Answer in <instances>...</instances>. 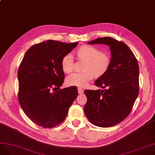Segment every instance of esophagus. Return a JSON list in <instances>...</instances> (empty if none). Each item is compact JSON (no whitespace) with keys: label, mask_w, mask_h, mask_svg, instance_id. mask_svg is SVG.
I'll return each mask as SVG.
<instances>
[{"label":"esophagus","mask_w":155,"mask_h":155,"mask_svg":"<svg viewBox=\"0 0 155 155\" xmlns=\"http://www.w3.org/2000/svg\"><path fill=\"white\" fill-rule=\"evenodd\" d=\"M78 92L79 94H82L84 93V90L82 89V88L78 87Z\"/></svg>","instance_id":"34e87169"}]
</instances>
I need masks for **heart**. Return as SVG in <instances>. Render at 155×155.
<instances>
[{
  "mask_svg": "<svg viewBox=\"0 0 155 155\" xmlns=\"http://www.w3.org/2000/svg\"><path fill=\"white\" fill-rule=\"evenodd\" d=\"M77 58L85 61L83 65L84 71L74 73L67 78L69 86L79 87H85L94 78L103 76L108 71L111 58L106 52H101L98 48L91 45H83L76 51ZM62 70L65 73H70L73 70V59L71 54H66L61 61Z\"/></svg>",
  "mask_w": 155,
  "mask_h": 155,
  "instance_id": "obj_1",
  "label": "heart"
}]
</instances>
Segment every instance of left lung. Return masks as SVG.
Returning a JSON list of instances; mask_svg holds the SVG:
<instances>
[{"label":"left lung","instance_id":"left-lung-1","mask_svg":"<svg viewBox=\"0 0 155 155\" xmlns=\"http://www.w3.org/2000/svg\"><path fill=\"white\" fill-rule=\"evenodd\" d=\"M88 44L110 46L111 62L104 74L95 85L104 90H86L84 113L93 124L110 127L129 116L139 94V65L134 54L126 44L110 37L94 39Z\"/></svg>","mask_w":155,"mask_h":155}]
</instances>
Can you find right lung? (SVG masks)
I'll list each match as a JSON object with an SVG mask.
<instances>
[{"instance_id": "add662e5", "label": "right lung", "mask_w": 155, "mask_h": 155, "mask_svg": "<svg viewBox=\"0 0 155 155\" xmlns=\"http://www.w3.org/2000/svg\"><path fill=\"white\" fill-rule=\"evenodd\" d=\"M47 40L35 44L26 52L18 69V101L31 121L44 128L62 123L78 95L74 86L59 90L64 81L63 57L78 45Z\"/></svg>"}]
</instances>
